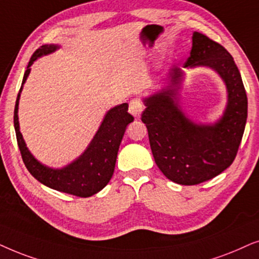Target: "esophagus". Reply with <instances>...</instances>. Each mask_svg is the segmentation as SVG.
I'll list each match as a JSON object with an SVG mask.
<instances>
[{"instance_id":"34e87169","label":"esophagus","mask_w":259,"mask_h":259,"mask_svg":"<svg viewBox=\"0 0 259 259\" xmlns=\"http://www.w3.org/2000/svg\"><path fill=\"white\" fill-rule=\"evenodd\" d=\"M143 109L144 105L140 99H133V101L129 103V112L132 113L134 117H140L141 113L143 111Z\"/></svg>"}]
</instances>
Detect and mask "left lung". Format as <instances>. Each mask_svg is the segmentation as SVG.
Returning <instances> with one entry per match:
<instances>
[{
    "mask_svg": "<svg viewBox=\"0 0 259 259\" xmlns=\"http://www.w3.org/2000/svg\"><path fill=\"white\" fill-rule=\"evenodd\" d=\"M191 55L184 67L214 70L226 85L227 105L214 124L194 123L182 111L179 90L181 68L169 71V84L144 98L142 122L160 170L179 185H198L229 168L242 142L247 118V97L239 70L229 52L204 34L194 32Z\"/></svg>",
    "mask_w": 259,
    "mask_h": 259,
    "instance_id": "8db88e82",
    "label": "left lung"
}]
</instances>
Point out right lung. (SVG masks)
Wrapping results in <instances>:
<instances>
[{"instance_id": "right-lung-1", "label": "right lung", "mask_w": 259, "mask_h": 259, "mask_svg": "<svg viewBox=\"0 0 259 259\" xmlns=\"http://www.w3.org/2000/svg\"><path fill=\"white\" fill-rule=\"evenodd\" d=\"M58 48H59L58 45H44L37 48L30 58L14 109V127L16 133L17 146L21 151L23 163L37 181L55 191L80 196V198H88L102 191L112 178L120 141L125 133V127L127 124L133 122L134 117L127 112L126 103L117 105L106 112L91 143L77 160L60 169H54L40 163L30 154L22 134L20 133L19 116H17L20 94L22 91L23 84L28 78L30 66L34 61L42 55L53 53Z\"/></svg>"}]
</instances>
